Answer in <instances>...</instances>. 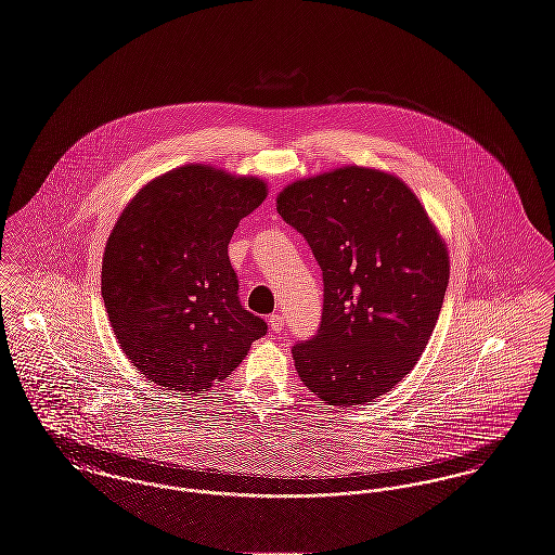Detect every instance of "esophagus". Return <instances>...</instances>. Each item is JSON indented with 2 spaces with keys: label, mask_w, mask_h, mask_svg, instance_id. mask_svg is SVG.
<instances>
[{
  "label": "esophagus",
  "mask_w": 555,
  "mask_h": 555,
  "mask_svg": "<svg viewBox=\"0 0 555 555\" xmlns=\"http://www.w3.org/2000/svg\"><path fill=\"white\" fill-rule=\"evenodd\" d=\"M269 328H271V333L280 335L284 331V318L280 313H271L269 315Z\"/></svg>",
  "instance_id": "34e87169"
}]
</instances>
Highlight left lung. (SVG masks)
<instances>
[{"instance_id": "8db88e82", "label": "left lung", "mask_w": 555, "mask_h": 555, "mask_svg": "<svg viewBox=\"0 0 555 555\" xmlns=\"http://www.w3.org/2000/svg\"><path fill=\"white\" fill-rule=\"evenodd\" d=\"M278 214L324 282L320 328L293 348L297 373L326 403H371L415 366L435 331L448 246L403 180L358 165L288 184Z\"/></svg>"}]
</instances>
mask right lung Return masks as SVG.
<instances>
[{
	"instance_id": "1",
	"label": "right lung",
	"mask_w": 555,
	"mask_h": 555,
	"mask_svg": "<svg viewBox=\"0 0 555 555\" xmlns=\"http://www.w3.org/2000/svg\"><path fill=\"white\" fill-rule=\"evenodd\" d=\"M264 197L260 178L191 163L154 178L118 216L101 297L122 352L154 384L205 392L267 333L240 302L227 250Z\"/></svg>"
}]
</instances>
